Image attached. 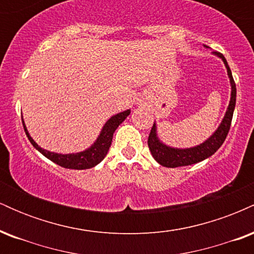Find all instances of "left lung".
I'll return each instance as SVG.
<instances>
[{
	"instance_id": "1",
	"label": "left lung",
	"mask_w": 254,
	"mask_h": 254,
	"mask_svg": "<svg viewBox=\"0 0 254 254\" xmlns=\"http://www.w3.org/2000/svg\"><path fill=\"white\" fill-rule=\"evenodd\" d=\"M208 48V46H205ZM215 56L220 57L223 61L224 65L227 68V72H228V77L230 81V87H232V93H230V101L228 105V109L226 111V115L221 122L220 127H217L212 135L209 137L208 139L203 142V143L196 145V147L185 148V149H180V148H172L170 145H166L160 141L156 133V124L154 123L151 131L148 137V147L153 155L154 159L159 162L160 165L164 167H182V166H189L197 164V162L203 161V160L208 159L212 154L217 151L218 148L223 144L224 139H226L228 131L230 127V123H232L233 112L235 109V101H237V87H235L234 78H233L232 71L227 63L226 58L220 52H212Z\"/></svg>"
}]
</instances>
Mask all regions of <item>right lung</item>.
I'll return each instance as SVG.
<instances>
[{"instance_id": "add662e5", "label": "right lung", "mask_w": 254, "mask_h": 254, "mask_svg": "<svg viewBox=\"0 0 254 254\" xmlns=\"http://www.w3.org/2000/svg\"><path fill=\"white\" fill-rule=\"evenodd\" d=\"M129 115L130 110H127L124 111V112L118 113V115L112 116V117L105 123L103 129L100 131V135L98 136V138L95 139L94 143L90 145L88 149L80 151V153L72 154H58L40 148L39 145L34 142V139L30 136L27 127H26L25 125L24 118H21L25 132L26 135H27L28 139H30L32 145H33L38 151H40L44 156L48 157L49 160H51L52 162L61 166V167L70 168V170H88V168L94 167V166H97L98 164H100V162L103 161L104 157L106 156L107 151L110 149L111 143H112L113 133H115L116 129L123 123Z\"/></svg>"}]
</instances>
